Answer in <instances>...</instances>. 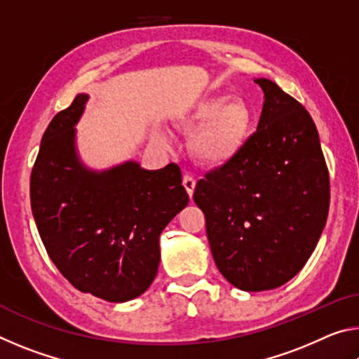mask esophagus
Wrapping results in <instances>:
<instances>
[{
    "instance_id": "1",
    "label": "esophagus",
    "mask_w": 359,
    "mask_h": 359,
    "mask_svg": "<svg viewBox=\"0 0 359 359\" xmlns=\"http://www.w3.org/2000/svg\"><path fill=\"white\" fill-rule=\"evenodd\" d=\"M184 187H185V190H187V193H188V196H193V191H194V187H196V179L193 177V175H190V174H185L184 175Z\"/></svg>"
}]
</instances>
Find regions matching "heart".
I'll use <instances>...</instances> for the list:
<instances>
[{
	"instance_id": "heart-1",
	"label": "heart",
	"mask_w": 359,
	"mask_h": 359,
	"mask_svg": "<svg viewBox=\"0 0 359 359\" xmlns=\"http://www.w3.org/2000/svg\"><path fill=\"white\" fill-rule=\"evenodd\" d=\"M187 121L196 126L190 137L194 156L209 165L233 160L244 147L250 130V114L242 102L228 96H210L199 101Z\"/></svg>"
}]
</instances>
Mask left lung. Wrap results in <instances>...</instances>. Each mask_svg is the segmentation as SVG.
Listing matches in <instances>:
<instances>
[{
  "instance_id": "1",
  "label": "left lung",
  "mask_w": 359,
  "mask_h": 359,
  "mask_svg": "<svg viewBox=\"0 0 359 359\" xmlns=\"http://www.w3.org/2000/svg\"><path fill=\"white\" fill-rule=\"evenodd\" d=\"M255 82L264 92L257 133L193 194L218 271L244 291L291 280L330 210V174L311 114L269 79Z\"/></svg>"
}]
</instances>
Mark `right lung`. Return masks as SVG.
Returning <instances> with one entry per match:
<instances>
[{"instance_id": "right-lung-1", "label": "right lung", "mask_w": 359, "mask_h": 359, "mask_svg": "<svg viewBox=\"0 0 359 359\" xmlns=\"http://www.w3.org/2000/svg\"><path fill=\"white\" fill-rule=\"evenodd\" d=\"M88 95H77L42 136L29 180L32 210L48 257L82 293L125 302L150 287L160 234L188 204L177 165L158 171L125 161L93 171L79 160L76 123Z\"/></svg>"}]
</instances>
